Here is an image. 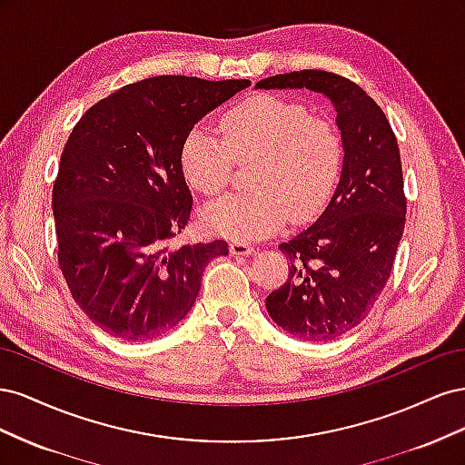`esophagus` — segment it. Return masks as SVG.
I'll return each mask as SVG.
<instances>
[{"label":"esophagus","instance_id":"esophagus-1","mask_svg":"<svg viewBox=\"0 0 465 465\" xmlns=\"http://www.w3.org/2000/svg\"><path fill=\"white\" fill-rule=\"evenodd\" d=\"M229 250H231L232 256H250V254H254V248L248 246V244L242 242V241H232L231 246H229Z\"/></svg>","mask_w":465,"mask_h":465}]
</instances>
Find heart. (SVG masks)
<instances>
[{"label": "heart", "instance_id": "obj_1", "mask_svg": "<svg viewBox=\"0 0 465 465\" xmlns=\"http://www.w3.org/2000/svg\"><path fill=\"white\" fill-rule=\"evenodd\" d=\"M221 134L200 125L180 151L188 186L207 198L227 190L234 163H252V192L205 207L203 221L213 232L256 241L275 234L289 217L314 219L330 202L341 176L343 143L328 120L287 98L256 94L221 118Z\"/></svg>", "mask_w": 465, "mask_h": 465}]
</instances>
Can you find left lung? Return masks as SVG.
I'll return each instance as SVG.
<instances>
[{
    "mask_svg": "<svg viewBox=\"0 0 465 465\" xmlns=\"http://www.w3.org/2000/svg\"><path fill=\"white\" fill-rule=\"evenodd\" d=\"M256 89H311L330 98L341 132L343 168L328 207L279 250L289 279L265 299L279 328L330 341L369 316L390 279L405 227L398 139L357 83L322 69L267 77Z\"/></svg>",
    "mask_w": 465,
    "mask_h": 465,
    "instance_id": "1",
    "label": "left lung"
}]
</instances>
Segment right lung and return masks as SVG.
<instances>
[{
	"label": "right lung",
	"instance_id": "obj_1",
	"mask_svg": "<svg viewBox=\"0 0 465 465\" xmlns=\"http://www.w3.org/2000/svg\"><path fill=\"white\" fill-rule=\"evenodd\" d=\"M248 79L159 75L91 106L69 134L52 207L69 292L103 331L147 341L184 320L224 241L174 246L192 213L186 135Z\"/></svg>",
	"mask_w": 465,
	"mask_h": 465
}]
</instances>
